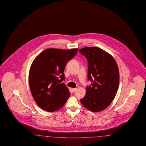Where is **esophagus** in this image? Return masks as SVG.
I'll return each instance as SVG.
<instances>
[{"label": "esophagus", "instance_id": "34e87169", "mask_svg": "<svg viewBox=\"0 0 146 146\" xmlns=\"http://www.w3.org/2000/svg\"><path fill=\"white\" fill-rule=\"evenodd\" d=\"M76 90H77V88H72L73 92H75V91H76Z\"/></svg>", "mask_w": 146, "mask_h": 146}]
</instances>
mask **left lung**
Instances as JSON below:
<instances>
[{
  "label": "left lung",
  "mask_w": 146,
  "mask_h": 146,
  "mask_svg": "<svg viewBox=\"0 0 146 146\" xmlns=\"http://www.w3.org/2000/svg\"><path fill=\"white\" fill-rule=\"evenodd\" d=\"M79 52L88 58V79L92 82L80 102L88 110L100 112L116 96L119 82L118 66L111 55L98 47H85Z\"/></svg>",
  "instance_id": "left-lung-1"
}]
</instances>
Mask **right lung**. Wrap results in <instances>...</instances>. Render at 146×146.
I'll return each instance as SVG.
<instances>
[{"label":"right lung","instance_id":"1","mask_svg":"<svg viewBox=\"0 0 146 146\" xmlns=\"http://www.w3.org/2000/svg\"><path fill=\"white\" fill-rule=\"evenodd\" d=\"M78 50V48H48L33 61L29 73L30 88L35 102L42 109L57 111L68 99L70 92L62 82L64 79V72L67 63Z\"/></svg>","mask_w":146,"mask_h":146}]
</instances>
